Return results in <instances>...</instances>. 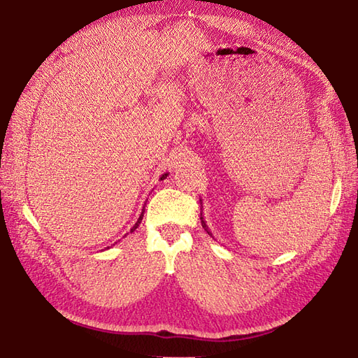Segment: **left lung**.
<instances>
[{"instance_id": "8db88e82", "label": "left lung", "mask_w": 358, "mask_h": 358, "mask_svg": "<svg viewBox=\"0 0 358 358\" xmlns=\"http://www.w3.org/2000/svg\"><path fill=\"white\" fill-rule=\"evenodd\" d=\"M201 224H203V227H204V229H206V224H204V221H203V218H201ZM206 230H207V229H206Z\"/></svg>"}]
</instances>
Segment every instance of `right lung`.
Segmentation results:
<instances>
[{"instance_id": "add662e5", "label": "right lung", "mask_w": 358, "mask_h": 358, "mask_svg": "<svg viewBox=\"0 0 358 358\" xmlns=\"http://www.w3.org/2000/svg\"><path fill=\"white\" fill-rule=\"evenodd\" d=\"M166 177H168V173H164V176H163V177H162V180H164V178H166ZM143 212H145V209H143ZM143 212H141V215H140V218H138V221H137V222H136V226H134V227H132V229H131V231H134V230H136V229H137V227H138V224H140V222H141V220H143Z\"/></svg>"}]
</instances>
